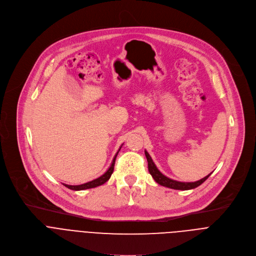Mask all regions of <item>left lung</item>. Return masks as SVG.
Returning <instances> with one entry per match:
<instances>
[{"label": "left lung", "instance_id": "1", "mask_svg": "<svg viewBox=\"0 0 256 256\" xmlns=\"http://www.w3.org/2000/svg\"><path fill=\"white\" fill-rule=\"evenodd\" d=\"M144 155L147 157V161H148V169L150 174L152 175V177L154 178V180L159 184L162 186H166L169 188H173V190H192L196 188L198 186H200L208 178V176L210 174H208V176L204 177L202 179L196 181V182H180V181H176L173 179L168 178L167 176H165L164 174H162L158 168L156 167L155 163L153 162L151 156L149 155V153L147 151H144Z\"/></svg>", "mask_w": 256, "mask_h": 256}]
</instances>
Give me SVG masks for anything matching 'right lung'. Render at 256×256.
Segmentation results:
<instances>
[{"label":"right lung","mask_w":256,"mask_h":256,"mask_svg":"<svg viewBox=\"0 0 256 256\" xmlns=\"http://www.w3.org/2000/svg\"><path fill=\"white\" fill-rule=\"evenodd\" d=\"M120 150H118V152H120ZM118 152L116 154V156H114V160H112V163L110 167H109L108 170H107L103 175H101L100 177H98V178H96V179H94V180H92V181H89V182H87V184H80V186H68V184H64V186L66 188L72 190H84L94 188H97V186H99L104 184L105 182H106L109 178H110V176H112V172H114V163H116V156H118Z\"/></svg>","instance_id":"obj_1"}]
</instances>
